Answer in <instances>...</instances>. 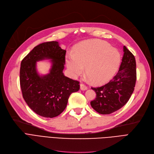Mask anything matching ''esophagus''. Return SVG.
I'll use <instances>...</instances> for the list:
<instances>
[{"instance_id":"obj_1","label":"esophagus","mask_w":154,"mask_h":154,"mask_svg":"<svg viewBox=\"0 0 154 154\" xmlns=\"http://www.w3.org/2000/svg\"><path fill=\"white\" fill-rule=\"evenodd\" d=\"M87 88H88V87L86 85H85L84 84H83V83H81V84H80V89L82 91H85V90L87 89Z\"/></svg>"}]
</instances>
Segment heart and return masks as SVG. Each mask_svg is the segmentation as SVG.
I'll use <instances>...</instances> for the list:
<instances>
[{
    "mask_svg": "<svg viewBox=\"0 0 154 154\" xmlns=\"http://www.w3.org/2000/svg\"><path fill=\"white\" fill-rule=\"evenodd\" d=\"M120 54L109 44L99 40H86L76 46L74 54L68 56L69 72L75 78L85 68V73L95 84H103L112 78L119 66Z\"/></svg>",
    "mask_w": 154,
    "mask_h": 154,
    "instance_id": "b5f03b06",
    "label": "heart"
}]
</instances>
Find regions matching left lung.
Instances as JSON below:
<instances>
[{
  "mask_svg": "<svg viewBox=\"0 0 154 154\" xmlns=\"http://www.w3.org/2000/svg\"><path fill=\"white\" fill-rule=\"evenodd\" d=\"M123 57L116 75L105 85L92 87L96 93L91 105L97 112L110 114L123 107L134 91L136 82V63L134 56L123 46Z\"/></svg>",
  "mask_w": 154,
  "mask_h": 154,
  "instance_id": "obj_1",
  "label": "left lung"
}]
</instances>
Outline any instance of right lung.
Segmentation results:
<instances>
[{
  "mask_svg": "<svg viewBox=\"0 0 154 154\" xmlns=\"http://www.w3.org/2000/svg\"><path fill=\"white\" fill-rule=\"evenodd\" d=\"M66 51L58 42L40 44L22 60L20 84L22 96L35 112L44 118H54L66 108L72 92L80 89V82L65 76L63 73ZM51 59L52 66L49 73L39 75L36 62Z\"/></svg>",
  "mask_w": 154,
  "mask_h": 154,
  "instance_id": "1",
  "label": "right lung"
}]
</instances>
